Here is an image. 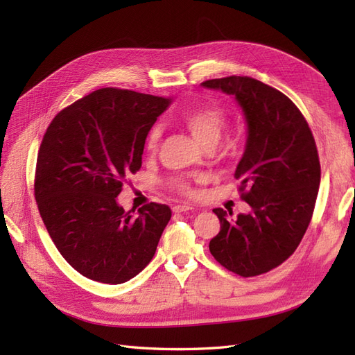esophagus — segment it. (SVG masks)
Listing matches in <instances>:
<instances>
[{
	"mask_svg": "<svg viewBox=\"0 0 355 355\" xmlns=\"http://www.w3.org/2000/svg\"><path fill=\"white\" fill-rule=\"evenodd\" d=\"M192 209H194V207H192L191 204H178V206L173 207V211L175 213H182V211H189Z\"/></svg>",
	"mask_w": 355,
	"mask_h": 355,
	"instance_id": "1",
	"label": "esophagus"
}]
</instances>
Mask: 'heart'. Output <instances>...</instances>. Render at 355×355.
I'll return each mask as SVG.
<instances>
[{
    "mask_svg": "<svg viewBox=\"0 0 355 355\" xmlns=\"http://www.w3.org/2000/svg\"><path fill=\"white\" fill-rule=\"evenodd\" d=\"M179 120L187 130L196 137V141L202 145L204 148L207 146H214L222 136V132L227 127L228 118L227 114H225L218 106L213 105H200L194 106V108H188L184 112L180 114ZM161 141V127L159 125H153L149 128V132L146 135V141H145V149L153 154L158 149ZM170 187L175 191H178L179 194L184 196H191L192 194V188L189 185V182L184 178H173L170 180Z\"/></svg>",
    "mask_w": 355,
    "mask_h": 355,
    "instance_id": "obj_1",
    "label": "heart"
}]
</instances>
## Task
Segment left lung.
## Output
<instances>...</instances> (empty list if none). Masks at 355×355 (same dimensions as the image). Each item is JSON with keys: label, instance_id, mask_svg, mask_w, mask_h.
I'll return each mask as SVG.
<instances>
[{"label": "left lung", "instance_id": "obj_1", "mask_svg": "<svg viewBox=\"0 0 355 355\" xmlns=\"http://www.w3.org/2000/svg\"><path fill=\"white\" fill-rule=\"evenodd\" d=\"M201 84L235 96L243 108L247 145L235 178L252 207L235 219L214 209L220 231L209 249L228 271L261 275L295 253L313 218L321 175L314 136L297 106L259 80L231 75Z\"/></svg>", "mask_w": 355, "mask_h": 355}]
</instances>
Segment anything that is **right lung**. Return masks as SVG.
I'll use <instances>...</instances> for the list:
<instances>
[{"label": "right lung", "mask_w": 355, "mask_h": 355, "mask_svg": "<svg viewBox=\"0 0 355 355\" xmlns=\"http://www.w3.org/2000/svg\"><path fill=\"white\" fill-rule=\"evenodd\" d=\"M170 99L106 87L55 118L37 157L34 194L65 261L90 280L121 284L155 254L171 218L166 204L124 211L116 196L142 166L149 128Z\"/></svg>", "instance_id": "add662e5"}]
</instances>
